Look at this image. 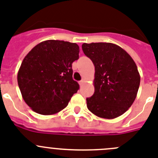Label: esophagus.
<instances>
[{
	"label": "esophagus",
	"instance_id": "1",
	"mask_svg": "<svg viewBox=\"0 0 158 158\" xmlns=\"http://www.w3.org/2000/svg\"><path fill=\"white\" fill-rule=\"evenodd\" d=\"M84 82H85V79H82L81 81H79V85H80L81 86H82L83 85Z\"/></svg>",
	"mask_w": 158,
	"mask_h": 158
}]
</instances>
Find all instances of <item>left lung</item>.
<instances>
[{"mask_svg":"<svg viewBox=\"0 0 158 158\" xmlns=\"http://www.w3.org/2000/svg\"><path fill=\"white\" fill-rule=\"evenodd\" d=\"M82 50L95 66V92L86 99L88 109L100 118L120 116L134 103L140 85L135 61L114 43H83Z\"/></svg>","mask_w":158,"mask_h":158,"instance_id":"8db88e82","label":"left lung"}]
</instances>
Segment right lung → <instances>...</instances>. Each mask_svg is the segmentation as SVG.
Instances as JSON below:
<instances>
[{"label":"right lung","mask_w":158,"mask_h":158,"mask_svg":"<svg viewBox=\"0 0 158 158\" xmlns=\"http://www.w3.org/2000/svg\"><path fill=\"white\" fill-rule=\"evenodd\" d=\"M79 58L77 43L46 40L25 56L17 81L25 103L40 115L64 109L79 85L73 80L72 63Z\"/></svg>","instance_id":"right-lung-1"}]
</instances>
